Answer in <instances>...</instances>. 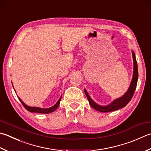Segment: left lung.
<instances>
[{
    "label": "left lung",
    "instance_id": "left-lung-1",
    "mask_svg": "<svg viewBox=\"0 0 151 151\" xmlns=\"http://www.w3.org/2000/svg\"><path fill=\"white\" fill-rule=\"evenodd\" d=\"M132 52L133 60H134V70H133L132 80L131 81L130 85H129L128 89V91H127L122 96H121L119 98H117L113 100L110 104H109L107 105H100L96 103L91 98L89 94L87 92V91L84 89L86 96L87 97V99L88 100V101H89L90 105H91V107L96 109V111L101 112V113H108V112L116 111L119 110L120 109L124 107L130 101L133 96H134L135 90L136 89L138 80V68L136 58H135L134 52L132 50Z\"/></svg>",
    "mask_w": 151,
    "mask_h": 151
}]
</instances>
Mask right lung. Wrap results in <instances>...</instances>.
I'll list each match as a JSON object with an SVG mask.
<instances>
[{"label": "right lung", "mask_w": 151, "mask_h": 151, "mask_svg": "<svg viewBox=\"0 0 151 151\" xmlns=\"http://www.w3.org/2000/svg\"><path fill=\"white\" fill-rule=\"evenodd\" d=\"M14 88V86H13ZM62 96L60 97V98L59 99V100L58 101V102L55 103V104L52 106L51 107L49 108H40V107H30V106L27 105L25 103H23L22 99H21L19 97H18V98L19 99V101H21V103H22V105L24 106V107L28 111L31 112V113H42V114H48V113H51L52 112H54L55 110L57 109V108L59 107V105H60V101L61 99Z\"/></svg>", "instance_id": "obj_1"}]
</instances>
